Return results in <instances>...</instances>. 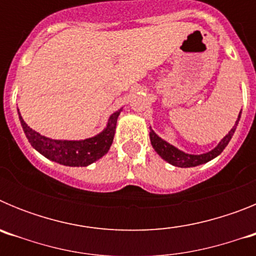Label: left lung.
Listing matches in <instances>:
<instances>
[{
    "instance_id": "obj_1",
    "label": "left lung",
    "mask_w": 256,
    "mask_h": 256,
    "mask_svg": "<svg viewBox=\"0 0 256 256\" xmlns=\"http://www.w3.org/2000/svg\"><path fill=\"white\" fill-rule=\"evenodd\" d=\"M240 118H241V112H240L238 118H237L236 123H234V128L228 132V134H226V137L222 140L218 144L216 148H212V151L206 154H201V155H191V154H186L183 151L178 150L177 148H174L173 144H168L166 141L162 140L159 136L156 134L150 128V141L152 148H155V151L162 156L165 162H168L169 164L174 165V166H180V168H190V166H198V165L205 164V162H210L212 159L216 158L219 154H222V151L224 150L226 146L230 144L232 136H234V130H236V126L238 124Z\"/></svg>"
}]
</instances>
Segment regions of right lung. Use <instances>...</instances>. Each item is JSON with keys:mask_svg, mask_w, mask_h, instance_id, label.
Wrapping results in <instances>:
<instances>
[{"mask_svg": "<svg viewBox=\"0 0 256 256\" xmlns=\"http://www.w3.org/2000/svg\"><path fill=\"white\" fill-rule=\"evenodd\" d=\"M18 112H19V108H18ZM122 108L112 114V116L108 118V126L102 132L91 138L82 140V141L51 140L28 126L20 112L19 119L29 144L44 158L58 162V164L66 165V166H87L96 160L101 159L108 151L112 144V140H114L116 120Z\"/></svg>", "mask_w": 256, "mask_h": 256, "instance_id": "obj_1", "label": "right lung"}]
</instances>
